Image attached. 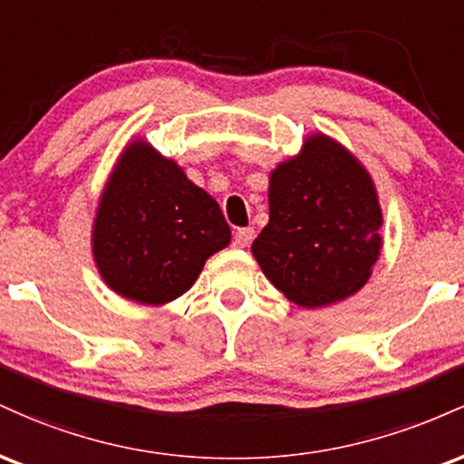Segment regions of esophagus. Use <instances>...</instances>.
Returning a JSON list of instances; mask_svg holds the SVG:
<instances>
[{"label": "esophagus", "instance_id": "obj_1", "mask_svg": "<svg viewBox=\"0 0 464 464\" xmlns=\"http://www.w3.org/2000/svg\"><path fill=\"white\" fill-rule=\"evenodd\" d=\"M253 237H255V231L253 228H237V233H236V237H233V244H236L237 248H246L250 242H253Z\"/></svg>", "mask_w": 464, "mask_h": 464}]
</instances>
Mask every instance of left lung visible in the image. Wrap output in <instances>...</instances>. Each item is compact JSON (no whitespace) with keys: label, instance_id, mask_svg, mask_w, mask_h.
<instances>
[{"label":"left lung","instance_id":"left-lung-1","mask_svg":"<svg viewBox=\"0 0 464 464\" xmlns=\"http://www.w3.org/2000/svg\"><path fill=\"white\" fill-rule=\"evenodd\" d=\"M268 225L253 257L285 299L324 307L364 287L382 250L384 225L369 169L324 132L270 172Z\"/></svg>","mask_w":464,"mask_h":464}]
</instances>
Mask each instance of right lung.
Here are the masks:
<instances>
[{"instance_id":"obj_1","label":"right lung","mask_w":464,"mask_h":464,"mask_svg":"<svg viewBox=\"0 0 464 464\" xmlns=\"http://www.w3.org/2000/svg\"><path fill=\"white\" fill-rule=\"evenodd\" d=\"M228 242L220 205L174 159L141 137L129 141L93 218V262L104 284L129 301L165 305L185 295Z\"/></svg>"}]
</instances>
